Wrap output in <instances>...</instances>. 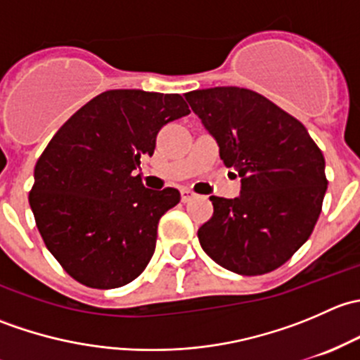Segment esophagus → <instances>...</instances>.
<instances>
[{
    "instance_id": "obj_1",
    "label": "esophagus",
    "mask_w": 360,
    "mask_h": 360,
    "mask_svg": "<svg viewBox=\"0 0 360 360\" xmlns=\"http://www.w3.org/2000/svg\"><path fill=\"white\" fill-rule=\"evenodd\" d=\"M193 198H195L193 191H190V190L181 191V200H183V202H190V200H193Z\"/></svg>"
}]
</instances>
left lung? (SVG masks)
Masks as SVG:
<instances>
[{"instance_id":"obj_1","label":"left lung","mask_w":360,"mask_h":360,"mask_svg":"<svg viewBox=\"0 0 360 360\" xmlns=\"http://www.w3.org/2000/svg\"><path fill=\"white\" fill-rule=\"evenodd\" d=\"M184 97L217 141L224 165L242 177L237 198L210 197L214 212L198 228L202 249L235 274L277 270L321 216L324 155L300 120L252 90L214 86Z\"/></svg>"}]
</instances>
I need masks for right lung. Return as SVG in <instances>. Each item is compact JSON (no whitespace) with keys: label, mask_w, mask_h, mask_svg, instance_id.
Returning a JSON list of instances; mask_svg holds the SVG:
<instances>
[{"label":"right lung","mask_w":360,"mask_h":360,"mask_svg":"<svg viewBox=\"0 0 360 360\" xmlns=\"http://www.w3.org/2000/svg\"><path fill=\"white\" fill-rule=\"evenodd\" d=\"M190 115L179 94L108 90L57 130L34 167L29 205L46 249L79 284L112 289L139 277L176 188L143 186L163 125Z\"/></svg>","instance_id":"add662e5"}]
</instances>
